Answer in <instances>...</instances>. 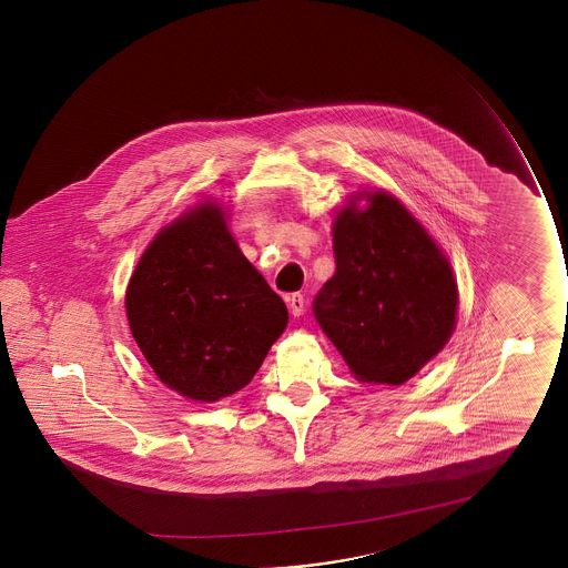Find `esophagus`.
Wrapping results in <instances>:
<instances>
[{"mask_svg":"<svg viewBox=\"0 0 568 568\" xmlns=\"http://www.w3.org/2000/svg\"><path fill=\"white\" fill-rule=\"evenodd\" d=\"M287 302H290V311H292V315H294V317H300V315L304 313L306 302H304V296H302V294H292Z\"/></svg>","mask_w":568,"mask_h":568,"instance_id":"1","label":"esophagus"}]
</instances>
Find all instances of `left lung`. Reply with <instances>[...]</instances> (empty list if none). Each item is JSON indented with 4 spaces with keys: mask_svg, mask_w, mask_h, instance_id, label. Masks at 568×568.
Returning <instances> with one entry per match:
<instances>
[{
    "mask_svg": "<svg viewBox=\"0 0 568 568\" xmlns=\"http://www.w3.org/2000/svg\"><path fill=\"white\" fill-rule=\"evenodd\" d=\"M334 221L336 272L313 313L364 383L403 385L440 352L456 327L458 285L422 223L385 191Z\"/></svg>",
    "mask_w": 568,
    "mask_h": 568,
    "instance_id": "1",
    "label": "left lung"
}]
</instances>
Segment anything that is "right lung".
I'll return each mask as SVG.
<instances>
[{
	"label": "right lung",
	"instance_id": "obj_1",
	"mask_svg": "<svg viewBox=\"0 0 568 568\" xmlns=\"http://www.w3.org/2000/svg\"><path fill=\"white\" fill-rule=\"evenodd\" d=\"M125 311L163 385L200 403L243 389L290 320L215 202L197 204L149 244L130 278Z\"/></svg>",
	"mask_w": 568,
	"mask_h": 568
}]
</instances>
